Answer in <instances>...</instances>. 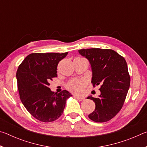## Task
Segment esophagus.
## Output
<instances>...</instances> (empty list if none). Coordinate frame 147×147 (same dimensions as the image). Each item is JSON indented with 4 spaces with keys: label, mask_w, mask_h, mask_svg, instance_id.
<instances>
[{
    "label": "esophagus",
    "mask_w": 147,
    "mask_h": 147,
    "mask_svg": "<svg viewBox=\"0 0 147 147\" xmlns=\"http://www.w3.org/2000/svg\"><path fill=\"white\" fill-rule=\"evenodd\" d=\"M75 97L77 98V100H79V101H83L84 100V97H82V96H76Z\"/></svg>",
    "instance_id": "esophagus-1"
}]
</instances>
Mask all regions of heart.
<instances>
[{
  "mask_svg": "<svg viewBox=\"0 0 147 147\" xmlns=\"http://www.w3.org/2000/svg\"><path fill=\"white\" fill-rule=\"evenodd\" d=\"M87 82L84 79H71L66 84V88L74 93H80L86 88Z\"/></svg>",
  "mask_w": 147,
  "mask_h": 147,
  "instance_id": "b5f03b06",
  "label": "heart"
}]
</instances>
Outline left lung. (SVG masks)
Masks as SVG:
<instances>
[{
    "label": "left lung",
    "instance_id": "left-lung-1",
    "mask_svg": "<svg viewBox=\"0 0 147 147\" xmlns=\"http://www.w3.org/2000/svg\"><path fill=\"white\" fill-rule=\"evenodd\" d=\"M78 51L90 62L93 86L100 85L99 97L88 98L96 105L89 118L96 123L111 120L123 108L130 88V76L125 59L111 49L92 48Z\"/></svg>",
    "mask_w": 147,
    "mask_h": 147
}]
</instances>
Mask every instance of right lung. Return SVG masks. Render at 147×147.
Masks as SVG:
<instances>
[{"instance_id":"right-lung-1","label":"right lung","mask_w":147,"mask_h":147,"mask_svg":"<svg viewBox=\"0 0 147 147\" xmlns=\"http://www.w3.org/2000/svg\"><path fill=\"white\" fill-rule=\"evenodd\" d=\"M67 54L32 53L17 69L20 99L27 111L41 122L58 119L63 113L67 99L72 96L66 90L54 93L49 88V82L57 77L58 63Z\"/></svg>"}]
</instances>
